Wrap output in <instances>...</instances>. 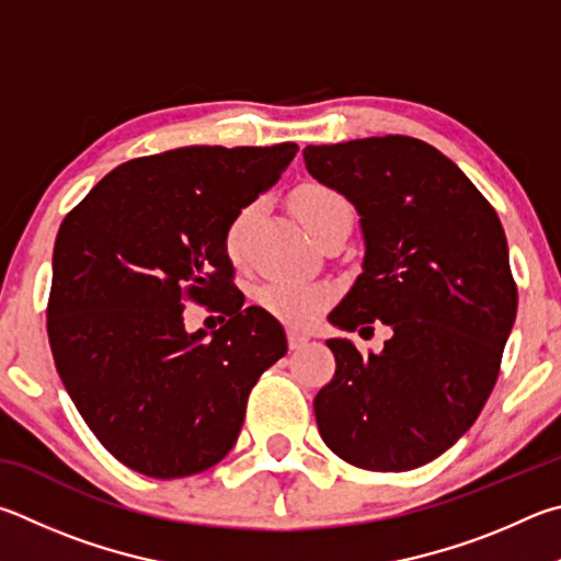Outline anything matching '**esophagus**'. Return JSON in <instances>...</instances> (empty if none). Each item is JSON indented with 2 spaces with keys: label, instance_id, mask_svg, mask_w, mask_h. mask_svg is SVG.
<instances>
[{
  "label": "esophagus",
  "instance_id": "1",
  "mask_svg": "<svg viewBox=\"0 0 561 561\" xmlns=\"http://www.w3.org/2000/svg\"><path fill=\"white\" fill-rule=\"evenodd\" d=\"M308 345V335H302L298 330H290L288 332V347L290 350H302Z\"/></svg>",
  "mask_w": 561,
  "mask_h": 561
}]
</instances>
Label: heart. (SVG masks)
Listing matches in <instances>:
<instances>
[{
    "label": "heart",
    "mask_w": 561,
    "mask_h": 561,
    "mask_svg": "<svg viewBox=\"0 0 561 561\" xmlns=\"http://www.w3.org/2000/svg\"><path fill=\"white\" fill-rule=\"evenodd\" d=\"M293 211L300 219V224L312 233V239L330 229V226L347 221L352 224V206L337 190L332 186L318 184V182H306L300 184L290 196ZM259 206L255 204H243L241 209H236L233 216L224 226L221 233V245L224 253L229 255L233 263L241 261L243 255V243L245 233H249V226L253 221ZM332 300V290L322 283H310V280H273L268 286L259 290V302L265 312H271L273 318L293 328H308L318 320L322 310L328 308Z\"/></svg>",
    "instance_id": "obj_1"
}]
</instances>
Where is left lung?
<instances>
[{"label": "left lung", "instance_id": "left-lung-1", "mask_svg": "<svg viewBox=\"0 0 561 561\" xmlns=\"http://www.w3.org/2000/svg\"><path fill=\"white\" fill-rule=\"evenodd\" d=\"M308 172L357 206L365 263L330 322L385 350L328 340L335 377L316 419L350 466L399 473L438 458L476 424L493 391L517 316V286L497 214L478 186L407 135L308 145Z\"/></svg>", "mask_w": 561, "mask_h": 561}]
</instances>
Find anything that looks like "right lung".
Wrapping results in <instances>:
<instances>
[{
  "label": "right lung",
  "instance_id": "add662e5",
  "mask_svg": "<svg viewBox=\"0 0 561 561\" xmlns=\"http://www.w3.org/2000/svg\"><path fill=\"white\" fill-rule=\"evenodd\" d=\"M298 152L180 147L115 167L66 214L46 328L68 397L123 466L184 478L233 448L245 401L288 352L280 322L243 308L221 233ZM186 301L230 316L190 336Z\"/></svg>",
  "mask_w": 561,
  "mask_h": 561
}]
</instances>
